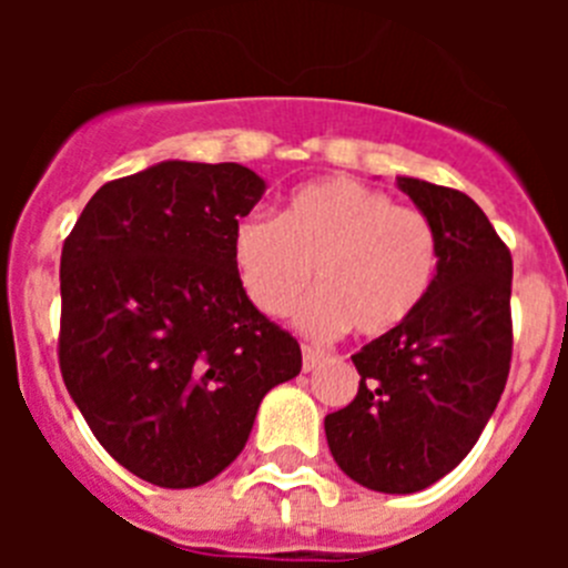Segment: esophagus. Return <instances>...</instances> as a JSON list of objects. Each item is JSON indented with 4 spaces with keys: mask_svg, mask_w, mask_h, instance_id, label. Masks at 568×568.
<instances>
[{
    "mask_svg": "<svg viewBox=\"0 0 568 568\" xmlns=\"http://www.w3.org/2000/svg\"><path fill=\"white\" fill-rule=\"evenodd\" d=\"M321 358H324V349H318V346H310V344L301 346V366H304V373H310V369H313Z\"/></svg>",
    "mask_w": 568,
    "mask_h": 568,
    "instance_id": "esophagus-1",
    "label": "esophagus"
}]
</instances>
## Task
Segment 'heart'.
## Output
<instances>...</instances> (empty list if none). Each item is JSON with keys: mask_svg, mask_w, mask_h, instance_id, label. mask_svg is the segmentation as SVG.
<instances>
[{"mask_svg": "<svg viewBox=\"0 0 568 568\" xmlns=\"http://www.w3.org/2000/svg\"><path fill=\"white\" fill-rule=\"evenodd\" d=\"M230 253L258 313H293L313 275L318 293L301 304V327L313 335L349 327L361 338L393 333L424 304L440 255L424 210L346 175L298 187L281 219L241 215Z\"/></svg>", "mask_w": 568, "mask_h": 568, "instance_id": "1", "label": "heart"}]
</instances>
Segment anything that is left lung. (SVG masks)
<instances>
[{
    "instance_id": "8db88e82",
    "label": "left lung",
    "mask_w": 568,
    "mask_h": 568,
    "mask_svg": "<svg viewBox=\"0 0 568 568\" xmlns=\"http://www.w3.org/2000/svg\"><path fill=\"white\" fill-rule=\"evenodd\" d=\"M438 233L433 290L353 355L358 395L324 418L335 464L366 489L409 495L469 455L511 361V253L469 195L398 179Z\"/></svg>"
}]
</instances>
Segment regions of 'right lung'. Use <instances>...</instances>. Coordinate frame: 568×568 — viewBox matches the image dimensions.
<instances>
[{"instance_id": "right-lung-1", "label": "right lung", "mask_w": 568, "mask_h": 568, "mask_svg": "<svg viewBox=\"0 0 568 568\" xmlns=\"http://www.w3.org/2000/svg\"><path fill=\"white\" fill-rule=\"evenodd\" d=\"M264 179L235 162H162L97 190L62 247L59 369L90 433L135 478L213 480L301 346L250 304L233 227Z\"/></svg>"}]
</instances>
